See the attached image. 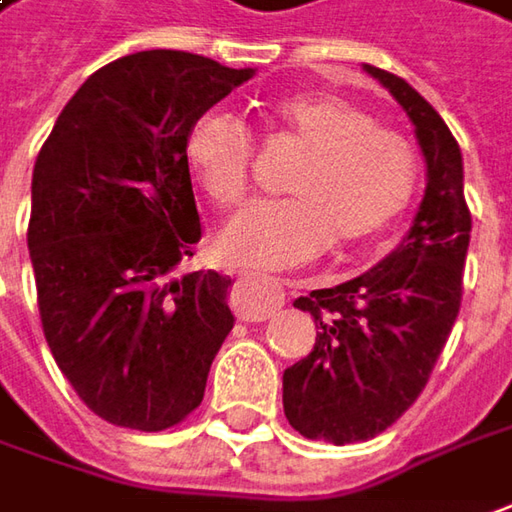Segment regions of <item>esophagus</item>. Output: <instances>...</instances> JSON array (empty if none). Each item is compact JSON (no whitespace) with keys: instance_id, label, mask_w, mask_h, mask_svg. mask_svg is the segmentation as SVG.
<instances>
[{"instance_id":"34e87169","label":"esophagus","mask_w":512,"mask_h":512,"mask_svg":"<svg viewBox=\"0 0 512 512\" xmlns=\"http://www.w3.org/2000/svg\"><path fill=\"white\" fill-rule=\"evenodd\" d=\"M283 300L286 295H283L278 280L240 275L234 283L232 309L240 321H266L283 306Z\"/></svg>"}]
</instances>
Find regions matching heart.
I'll return each instance as SVG.
<instances>
[{"instance_id": "heart-1", "label": "heart", "mask_w": 512, "mask_h": 512, "mask_svg": "<svg viewBox=\"0 0 512 512\" xmlns=\"http://www.w3.org/2000/svg\"><path fill=\"white\" fill-rule=\"evenodd\" d=\"M272 137L303 151L289 171L292 197L260 203L217 237L226 263L283 272L321 257L335 240L355 249L389 232L418 191V151L401 131L375 123L367 108L338 94H295L266 111ZM183 157L220 212L252 194L255 140L223 111L200 114L186 131Z\"/></svg>"}]
</instances>
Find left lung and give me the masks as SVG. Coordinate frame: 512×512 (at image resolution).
<instances>
[{"instance_id":"obj_1","label":"left lung","mask_w":512,"mask_h":512,"mask_svg":"<svg viewBox=\"0 0 512 512\" xmlns=\"http://www.w3.org/2000/svg\"><path fill=\"white\" fill-rule=\"evenodd\" d=\"M410 114L427 160V191L404 243L361 278L295 300L318 326L312 352L283 372V412L306 438L367 441L427 387L461 306L473 217L461 148L410 82L367 65Z\"/></svg>"}]
</instances>
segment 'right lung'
Here are the masks:
<instances>
[{
	"instance_id": "1",
	"label": "right lung",
	"mask_w": 512,
	"mask_h": 512,
	"mask_svg": "<svg viewBox=\"0 0 512 512\" xmlns=\"http://www.w3.org/2000/svg\"><path fill=\"white\" fill-rule=\"evenodd\" d=\"M249 77L186 51L128 54L82 82L39 148L28 249L42 332L108 424H180L232 332V278L174 272L203 237L186 131Z\"/></svg>"
}]
</instances>
